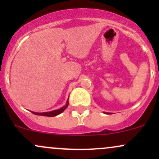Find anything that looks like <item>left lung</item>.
I'll return each instance as SVG.
<instances>
[{
	"label": "left lung",
	"instance_id": "left-lung-1",
	"mask_svg": "<svg viewBox=\"0 0 159 159\" xmlns=\"http://www.w3.org/2000/svg\"><path fill=\"white\" fill-rule=\"evenodd\" d=\"M105 114H110V113H106V112H105Z\"/></svg>",
	"mask_w": 159,
	"mask_h": 159
}]
</instances>
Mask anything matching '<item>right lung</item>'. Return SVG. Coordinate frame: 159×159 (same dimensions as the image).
I'll use <instances>...</instances> for the list:
<instances>
[{
	"label": "right lung",
	"instance_id": "right-lung-1",
	"mask_svg": "<svg viewBox=\"0 0 159 159\" xmlns=\"http://www.w3.org/2000/svg\"><path fill=\"white\" fill-rule=\"evenodd\" d=\"M68 105H69V101H68V100H67L66 104L64 106L62 107L61 108L57 109V110H54V111H50V112H44V113H36V112H32V111H31V112L33 113V114H36V115H40V116H57V115L61 114V113L63 112V111H64L67 107H68Z\"/></svg>",
	"mask_w": 159,
	"mask_h": 159
}]
</instances>
